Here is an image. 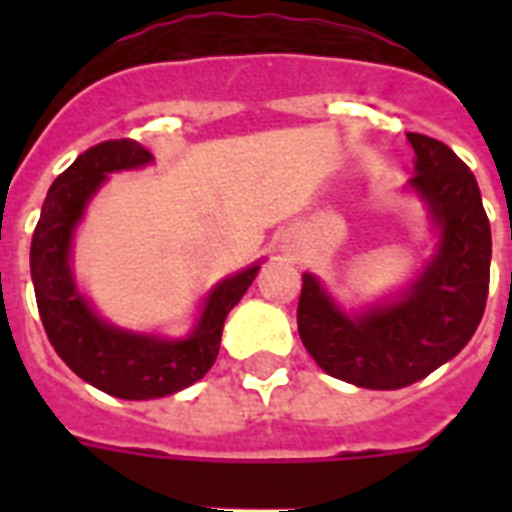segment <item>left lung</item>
<instances>
[{"label": "left lung", "instance_id": "obj_1", "mask_svg": "<svg viewBox=\"0 0 512 512\" xmlns=\"http://www.w3.org/2000/svg\"><path fill=\"white\" fill-rule=\"evenodd\" d=\"M417 154L409 180L441 228L438 255L398 303L348 316L303 276L297 332L327 374L358 388L396 390L460 353L481 324L489 295L492 228L468 164L441 140L406 132Z\"/></svg>", "mask_w": 512, "mask_h": 512}]
</instances>
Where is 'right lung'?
<instances>
[{
    "label": "right lung",
    "mask_w": 512,
    "mask_h": 512,
    "mask_svg": "<svg viewBox=\"0 0 512 512\" xmlns=\"http://www.w3.org/2000/svg\"><path fill=\"white\" fill-rule=\"evenodd\" d=\"M151 159L154 156L132 138L103 140L98 146L87 148L50 185L31 239L36 308L55 353L84 382L108 396L130 401L170 396L201 380L209 366L215 364L225 316L244 297L260 271V265H252L217 284L204 305L199 324L185 340L132 335L124 329L108 327L106 321H100L90 311V305L76 292L68 268L74 225L79 223L84 204L98 191L108 172L132 170Z\"/></svg>",
    "instance_id": "add662e5"
}]
</instances>
